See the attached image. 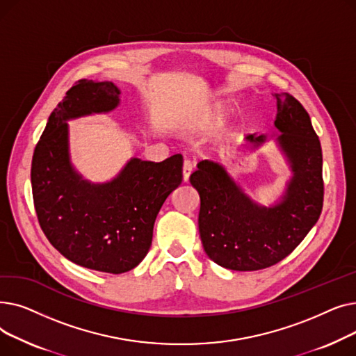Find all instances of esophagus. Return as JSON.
Instances as JSON below:
<instances>
[{
	"mask_svg": "<svg viewBox=\"0 0 356 356\" xmlns=\"http://www.w3.org/2000/svg\"><path fill=\"white\" fill-rule=\"evenodd\" d=\"M193 168H195V161L184 160V163H183V180L184 181H189V177L193 172Z\"/></svg>",
	"mask_w": 356,
	"mask_h": 356,
	"instance_id": "obj_1",
	"label": "esophagus"
}]
</instances>
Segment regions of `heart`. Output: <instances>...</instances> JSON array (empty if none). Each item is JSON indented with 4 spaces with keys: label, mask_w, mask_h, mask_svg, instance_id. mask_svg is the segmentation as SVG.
Segmentation results:
<instances>
[{
    "label": "heart",
    "mask_w": 356,
    "mask_h": 356,
    "mask_svg": "<svg viewBox=\"0 0 356 356\" xmlns=\"http://www.w3.org/2000/svg\"><path fill=\"white\" fill-rule=\"evenodd\" d=\"M228 117V108L225 105H216L215 111H213V120L215 122L220 124L225 121V118Z\"/></svg>",
    "instance_id": "obj_1"
}]
</instances>
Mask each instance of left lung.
Masks as SVG:
<instances>
[{
    "instance_id": "left-lung-1",
    "label": "left lung",
    "mask_w": 356,
    "mask_h": 356,
    "mask_svg": "<svg viewBox=\"0 0 356 356\" xmlns=\"http://www.w3.org/2000/svg\"><path fill=\"white\" fill-rule=\"evenodd\" d=\"M277 143L293 177L273 207L255 203L219 163L202 160L191 183L199 192V234L204 252L218 266L255 271L284 259L314 227L323 207L322 147L303 105L275 93ZM266 136H247L252 147Z\"/></svg>"
}]
</instances>
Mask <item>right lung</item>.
Returning a JSON list of instances; mask_svg holds the SVG:
<instances>
[{
    "mask_svg": "<svg viewBox=\"0 0 356 356\" xmlns=\"http://www.w3.org/2000/svg\"><path fill=\"white\" fill-rule=\"evenodd\" d=\"M120 93L112 82L74 83L50 114L31 161L34 208L50 244L72 263L109 274L144 259L157 213L183 180L181 154L160 163L134 157L106 183L74 170L66 121L115 109Z\"/></svg>",
    "mask_w": 356,
    "mask_h": 356,
    "instance_id": "1",
    "label": "right lung"
}]
</instances>
